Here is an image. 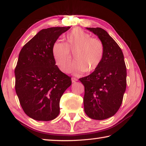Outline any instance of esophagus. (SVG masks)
Here are the masks:
<instances>
[{
    "label": "esophagus",
    "mask_w": 146,
    "mask_h": 146,
    "mask_svg": "<svg viewBox=\"0 0 146 146\" xmlns=\"http://www.w3.org/2000/svg\"><path fill=\"white\" fill-rule=\"evenodd\" d=\"M71 81H72L73 83H75L76 81H77V79H76L75 78H71Z\"/></svg>",
    "instance_id": "1"
}]
</instances>
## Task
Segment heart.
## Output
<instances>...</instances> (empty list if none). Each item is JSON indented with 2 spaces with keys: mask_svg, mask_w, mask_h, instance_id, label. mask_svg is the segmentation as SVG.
Returning a JSON list of instances; mask_svg holds the SVG:
<instances>
[{
  "mask_svg": "<svg viewBox=\"0 0 146 146\" xmlns=\"http://www.w3.org/2000/svg\"><path fill=\"white\" fill-rule=\"evenodd\" d=\"M104 48L99 39L80 28H75L66 36V43L56 41L52 47V54L56 64L64 73L70 71L72 60L71 52L75 54V62L71 70L75 75L86 71L92 72L102 60Z\"/></svg>",
  "mask_w": 146,
  "mask_h": 146,
  "instance_id": "b5f03b06",
  "label": "heart"
}]
</instances>
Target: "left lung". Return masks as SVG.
Wrapping results in <instances>:
<instances>
[{
  "label": "left lung",
  "instance_id": "8db88e82",
  "mask_svg": "<svg viewBox=\"0 0 146 146\" xmlns=\"http://www.w3.org/2000/svg\"><path fill=\"white\" fill-rule=\"evenodd\" d=\"M98 36L104 52L99 66L79 80L84 86V106L89 117L104 120L113 117L122 104L126 89V66L119 46L100 28H86Z\"/></svg>",
  "mask_w": 146,
  "mask_h": 146
}]
</instances>
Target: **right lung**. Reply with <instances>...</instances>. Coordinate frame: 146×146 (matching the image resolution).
Masks as SVG:
<instances>
[{
  "instance_id": "obj_1",
  "label": "right lung",
  "mask_w": 146,
  "mask_h": 146,
  "mask_svg": "<svg viewBox=\"0 0 146 146\" xmlns=\"http://www.w3.org/2000/svg\"><path fill=\"white\" fill-rule=\"evenodd\" d=\"M71 27L43 29L22 48L15 70V91L24 113L38 121L55 119L71 78L55 65L53 44Z\"/></svg>"
}]
</instances>
